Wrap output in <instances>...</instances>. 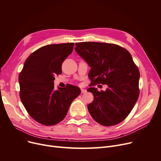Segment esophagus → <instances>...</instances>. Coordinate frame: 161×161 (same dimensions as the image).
I'll list each match as a JSON object with an SVG mask.
<instances>
[{
    "mask_svg": "<svg viewBox=\"0 0 161 161\" xmlns=\"http://www.w3.org/2000/svg\"><path fill=\"white\" fill-rule=\"evenodd\" d=\"M81 92L82 94H83V93H86V92H87V90L85 89H81Z\"/></svg>",
    "mask_w": 161,
    "mask_h": 161,
    "instance_id": "34e87169",
    "label": "esophagus"
}]
</instances>
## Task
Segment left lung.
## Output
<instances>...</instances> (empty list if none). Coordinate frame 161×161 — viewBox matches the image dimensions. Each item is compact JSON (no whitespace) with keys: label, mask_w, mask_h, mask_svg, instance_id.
Wrapping results in <instances>:
<instances>
[{"label":"left lung","mask_w":161,"mask_h":161,"mask_svg":"<svg viewBox=\"0 0 161 161\" xmlns=\"http://www.w3.org/2000/svg\"><path fill=\"white\" fill-rule=\"evenodd\" d=\"M75 46V52L91 67L88 76L92 83L108 86L104 91L87 89L94 96L87 106L91 117L103 126L121 123L139 97L140 72L130 53L114 44L87 42Z\"/></svg>","instance_id":"8db88e82"}]
</instances>
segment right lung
Masks as SVG:
<instances>
[{"instance_id":"add662e5","label":"right lung","mask_w":161,"mask_h":161,"mask_svg":"<svg viewBox=\"0 0 161 161\" xmlns=\"http://www.w3.org/2000/svg\"><path fill=\"white\" fill-rule=\"evenodd\" d=\"M74 43L50 44L31 53L19 75V95L29 114L46 126L64 119L72 101L81 90L70 85L54 89L55 75L62 73V64L73 51Z\"/></svg>"}]
</instances>
